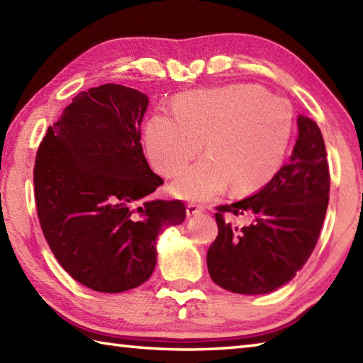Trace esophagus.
I'll list each match as a JSON object with an SVG mask.
<instances>
[{
    "label": "esophagus",
    "mask_w": 363,
    "mask_h": 363,
    "mask_svg": "<svg viewBox=\"0 0 363 363\" xmlns=\"http://www.w3.org/2000/svg\"><path fill=\"white\" fill-rule=\"evenodd\" d=\"M203 212H204V207L203 206L194 204V203L187 204V215H189V217H195V215H199V213H203Z\"/></svg>",
    "instance_id": "1"
}]
</instances>
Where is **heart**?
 <instances>
[{
	"mask_svg": "<svg viewBox=\"0 0 363 363\" xmlns=\"http://www.w3.org/2000/svg\"><path fill=\"white\" fill-rule=\"evenodd\" d=\"M173 113H154L145 125V148L154 168L174 176L203 146L207 154L173 184L177 196L209 201L233 184L235 194L257 190L281 168L293 111L287 99L252 84L189 91Z\"/></svg>",
	"mask_w": 363,
	"mask_h": 363,
	"instance_id": "b5f03b06",
	"label": "heart"
}]
</instances>
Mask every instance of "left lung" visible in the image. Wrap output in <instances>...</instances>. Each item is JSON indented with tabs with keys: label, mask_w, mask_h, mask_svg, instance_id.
Here are the masks:
<instances>
[{
	"label": "left lung",
	"mask_w": 363,
	"mask_h": 363,
	"mask_svg": "<svg viewBox=\"0 0 363 363\" xmlns=\"http://www.w3.org/2000/svg\"><path fill=\"white\" fill-rule=\"evenodd\" d=\"M329 189L321 130L298 115V138L287 164L257 194L217 207L218 235L207 251L212 281L242 295H264L291 281L318 242ZM226 213L246 214L252 223L240 228L225 221Z\"/></svg>",
	"instance_id": "8db88e82"
}]
</instances>
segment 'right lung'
Listing matches in <instances>:
<instances>
[{"instance_id":"1","label":"right lung","mask_w":363,"mask_h":363,"mask_svg":"<svg viewBox=\"0 0 363 363\" xmlns=\"http://www.w3.org/2000/svg\"><path fill=\"white\" fill-rule=\"evenodd\" d=\"M148 96L120 84L81 91L46 130L34 167L38 221L65 272L103 293L135 289L156 267L157 235L186 206L145 201L164 184L140 143Z\"/></svg>"}]
</instances>
